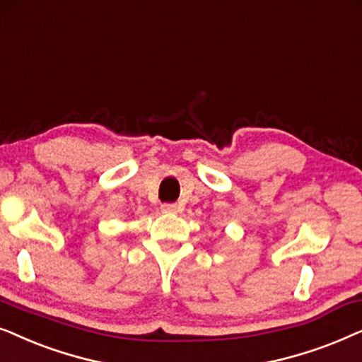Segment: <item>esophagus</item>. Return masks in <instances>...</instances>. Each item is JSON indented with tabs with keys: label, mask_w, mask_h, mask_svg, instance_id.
<instances>
[{
	"label": "esophagus",
	"mask_w": 362,
	"mask_h": 362,
	"mask_svg": "<svg viewBox=\"0 0 362 362\" xmlns=\"http://www.w3.org/2000/svg\"><path fill=\"white\" fill-rule=\"evenodd\" d=\"M160 209L163 214H177L178 211V206L175 204H163Z\"/></svg>",
	"instance_id": "obj_1"
}]
</instances>
